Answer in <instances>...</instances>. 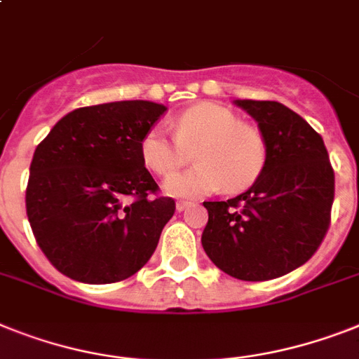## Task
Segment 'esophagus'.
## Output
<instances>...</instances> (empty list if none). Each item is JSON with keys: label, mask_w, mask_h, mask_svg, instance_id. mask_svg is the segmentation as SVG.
<instances>
[{"label": "esophagus", "mask_w": 359, "mask_h": 359, "mask_svg": "<svg viewBox=\"0 0 359 359\" xmlns=\"http://www.w3.org/2000/svg\"><path fill=\"white\" fill-rule=\"evenodd\" d=\"M189 205H191V201H177V203H176V209H177V211H180V212H182V211H185V209H187V207H189Z\"/></svg>", "instance_id": "esophagus-1"}]
</instances>
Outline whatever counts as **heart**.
Here are the masks:
<instances>
[{
    "mask_svg": "<svg viewBox=\"0 0 359 359\" xmlns=\"http://www.w3.org/2000/svg\"><path fill=\"white\" fill-rule=\"evenodd\" d=\"M174 135L156 124L141 139L144 167L156 176L175 173L195 154L198 165L165 182V192L177 198H200L220 191H244L260 177L268 161L262 133L244 124L220 104L203 102L172 121Z\"/></svg>",
    "mask_w": 359,
    "mask_h": 359,
    "instance_id": "heart-1",
    "label": "heart"
}]
</instances>
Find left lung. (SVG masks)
I'll use <instances>...</instances> for the list:
<instances>
[{
    "mask_svg": "<svg viewBox=\"0 0 359 359\" xmlns=\"http://www.w3.org/2000/svg\"><path fill=\"white\" fill-rule=\"evenodd\" d=\"M259 123L268 147L260 177L227 201H203L201 245L222 271L269 280L312 259L330 226L334 168L323 137L275 100H235Z\"/></svg>",
    "mask_w": 359,
    "mask_h": 359,
    "instance_id": "obj_1",
    "label": "left lung"
}]
</instances>
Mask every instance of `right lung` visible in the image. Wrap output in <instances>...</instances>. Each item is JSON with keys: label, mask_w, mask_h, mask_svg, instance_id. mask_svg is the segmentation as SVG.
Here are the masks:
<instances>
[{"label": "right lung", "mask_w": 359, "mask_h": 359, "mask_svg": "<svg viewBox=\"0 0 359 359\" xmlns=\"http://www.w3.org/2000/svg\"><path fill=\"white\" fill-rule=\"evenodd\" d=\"M165 111L148 100L86 106L34 150L27 218L47 260L69 279L119 283L158 248L176 201L159 194L139 144Z\"/></svg>", "instance_id": "right-lung-1"}]
</instances>
